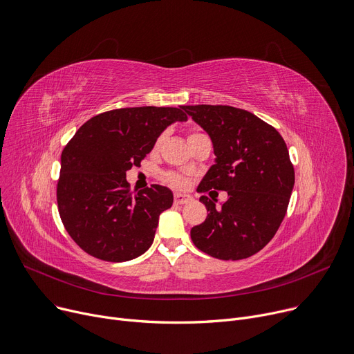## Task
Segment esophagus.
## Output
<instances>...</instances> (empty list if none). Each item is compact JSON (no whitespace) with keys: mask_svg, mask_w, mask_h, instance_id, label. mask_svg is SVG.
<instances>
[{"mask_svg":"<svg viewBox=\"0 0 354 354\" xmlns=\"http://www.w3.org/2000/svg\"><path fill=\"white\" fill-rule=\"evenodd\" d=\"M192 201V198L187 194H175V198H174V203L176 205H182V204H188Z\"/></svg>","mask_w":354,"mask_h":354,"instance_id":"34e87169","label":"esophagus"}]
</instances>
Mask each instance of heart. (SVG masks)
Instances as JSON below:
<instances>
[{"label": "heart", "instance_id": "1", "mask_svg": "<svg viewBox=\"0 0 354 354\" xmlns=\"http://www.w3.org/2000/svg\"><path fill=\"white\" fill-rule=\"evenodd\" d=\"M201 136H204V134H201V133H191V134L188 136V142H191V140H194V139H198V137H201ZM162 140H163V136L158 137V140L155 142V146H153V149L158 150V149L160 147V145H162ZM165 179H166V182L169 183V185H172V187H175V188H185V187L188 185V180H187L185 178H183L182 175L175 174V172L166 174Z\"/></svg>", "mask_w": 354, "mask_h": 354}]
</instances>
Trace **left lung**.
<instances>
[{"instance_id": "8db88e82", "label": "left lung", "mask_w": 354, "mask_h": 354, "mask_svg": "<svg viewBox=\"0 0 354 354\" xmlns=\"http://www.w3.org/2000/svg\"><path fill=\"white\" fill-rule=\"evenodd\" d=\"M214 146L215 165L198 192L225 191L220 208L199 198L208 215L191 228L196 248L221 260L250 257L273 239L295 183L294 165L282 136L254 114L230 105H183ZM212 194V192H209Z\"/></svg>"}]
</instances>
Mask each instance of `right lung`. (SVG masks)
Here are the masks:
<instances>
[{"label": "right lung", "mask_w": 354, "mask_h": 354, "mask_svg": "<svg viewBox=\"0 0 354 354\" xmlns=\"http://www.w3.org/2000/svg\"><path fill=\"white\" fill-rule=\"evenodd\" d=\"M183 105L133 106L89 118L60 158L57 208L80 248L105 262H127L153 243L159 215L174 194L162 185L130 192L126 172L155 146L175 121H187Z\"/></svg>", "instance_id": "obj_1"}]
</instances>
